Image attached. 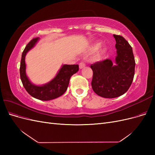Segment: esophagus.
<instances>
[{
    "instance_id": "1",
    "label": "esophagus",
    "mask_w": 155,
    "mask_h": 155,
    "mask_svg": "<svg viewBox=\"0 0 155 155\" xmlns=\"http://www.w3.org/2000/svg\"><path fill=\"white\" fill-rule=\"evenodd\" d=\"M85 66H86V64L84 63L83 62H81V63H79V68H80V69H82L83 68H85Z\"/></svg>"
}]
</instances>
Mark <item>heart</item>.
I'll list each match as a JSON object with an SVG mask.
<instances>
[{"label": "heart", "mask_w": 155, "mask_h": 155, "mask_svg": "<svg viewBox=\"0 0 155 155\" xmlns=\"http://www.w3.org/2000/svg\"><path fill=\"white\" fill-rule=\"evenodd\" d=\"M100 45H101V42L97 41L96 43L94 44L93 46H92V47L90 48L91 51H96V50L99 48ZM107 51H108V48H107V47H106V46H104V47L101 48L99 51H98V52L96 55V58L99 60L101 59L105 55V54L107 52Z\"/></svg>", "instance_id": "1"}]
</instances>
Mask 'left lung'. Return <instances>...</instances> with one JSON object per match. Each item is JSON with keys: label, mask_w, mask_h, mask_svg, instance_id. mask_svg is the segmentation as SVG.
<instances>
[{"label": "left lung", "mask_w": 155, "mask_h": 155, "mask_svg": "<svg viewBox=\"0 0 155 155\" xmlns=\"http://www.w3.org/2000/svg\"><path fill=\"white\" fill-rule=\"evenodd\" d=\"M116 40V56L91 65L93 71L92 88L98 96L114 98L128 91L133 82L135 61L132 47L123 37L113 35Z\"/></svg>", "instance_id": "1"}]
</instances>
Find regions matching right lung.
<instances>
[{
    "mask_svg": "<svg viewBox=\"0 0 155 155\" xmlns=\"http://www.w3.org/2000/svg\"><path fill=\"white\" fill-rule=\"evenodd\" d=\"M39 41V38L32 39L23 51L20 66V76L22 85L30 95L37 100L48 101L55 99L66 92L70 79L78 71L79 65L63 64L55 76L49 82L41 85L34 84L26 75L25 58L27 53L34 47Z\"/></svg>",
    "mask_w": 155,
    "mask_h": 155,
    "instance_id": "1",
    "label": "right lung"
}]
</instances>
